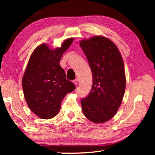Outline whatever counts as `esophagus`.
I'll return each mask as SVG.
<instances>
[{"mask_svg":"<svg viewBox=\"0 0 155 155\" xmlns=\"http://www.w3.org/2000/svg\"><path fill=\"white\" fill-rule=\"evenodd\" d=\"M73 83H74L76 85H77L78 83V80L77 79V78H76V79L73 81Z\"/></svg>","mask_w":155,"mask_h":155,"instance_id":"34e87169","label":"esophagus"}]
</instances>
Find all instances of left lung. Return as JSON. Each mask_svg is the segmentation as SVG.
I'll list each match as a JSON object with an SVG mask.
<instances>
[{
	"mask_svg": "<svg viewBox=\"0 0 155 155\" xmlns=\"http://www.w3.org/2000/svg\"><path fill=\"white\" fill-rule=\"evenodd\" d=\"M92 73L90 92L81 101L83 112L90 121L103 123L116 114L126 88L124 65L119 50L109 39L95 36L81 41Z\"/></svg>",
	"mask_w": 155,
	"mask_h": 155,
	"instance_id": "1",
	"label": "left lung"
}]
</instances>
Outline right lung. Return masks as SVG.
Here are the masks:
<instances>
[{
  "label": "right lung",
  "instance_id": "right-lung-1",
  "mask_svg": "<svg viewBox=\"0 0 155 155\" xmlns=\"http://www.w3.org/2000/svg\"><path fill=\"white\" fill-rule=\"evenodd\" d=\"M73 40L68 39L61 48L55 50L41 44L34 50L28 61L22 78L23 92L29 109L42 119L55 116L63 98L76 88L74 83L66 79L59 64Z\"/></svg>",
  "mask_w": 155,
  "mask_h": 155
}]
</instances>
